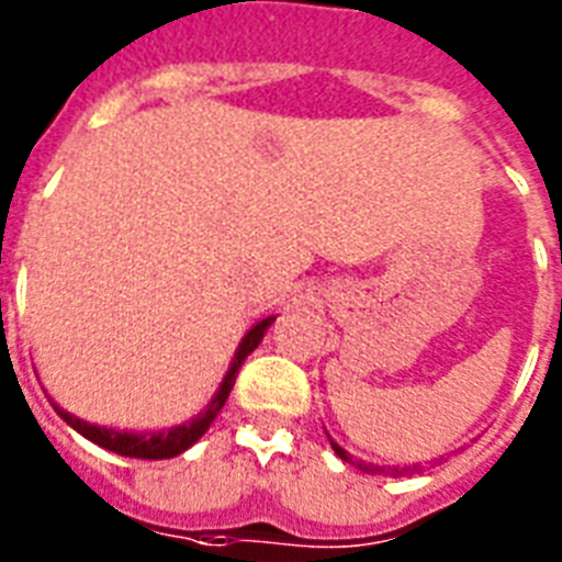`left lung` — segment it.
Wrapping results in <instances>:
<instances>
[{"label":"left lung","mask_w":562,"mask_h":562,"mask_svg":"<svg viewBox=\"0 0 562 562\" xmlns=\"http://www.w3.org/2000/svg\"><path fill=\"white\" fill-rule=\"evenodd\" d=\"M329 441H331V439H329ZM331 450H335V453L340 456L342 461H349V464H357V467H360L362 473H374V470H371V467H366V464H360V461H355V459H351V453H346V450H342L340 445H337V441H331Z\"/></svg>","instance_id":"1"}]
</instances>
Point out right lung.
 Masks as SVG:
<instances>
[{
  "instance_id": "right-lung-1",
  "label": "right lung",
  "mask_w": 562,
  "mask_h": 562,
  "mask_svg": "<svg viewBox=\"0 0 562 562\" xmlns=\"http://www.w3.org/2000/svg\"><path fill=\"white\" fill-rule=\"evenodd\" d=\"M272 321H276V315L261 317V321H258V324H252L250 331L241 337L236 355H233V360H231V369H227L225 380L220 382L216 394H213L211 402L205 405V411H200V414L193 416V419L182 422V425H173V428H168V430H146V434H140V430L103 428V425H95V422L78 419L76 414L64 411L61 405H56L53 400L49 402H53L56 414L67 422L69 428L78 430L83 439L95 441L98 448H106L117 456H128V459H173V456H180V453H186L188 448H193V445H196V441L205 436V430L211 428V422L220 416V411L225 408L227 396H231L233 382H236V374H238V369H241V362L247 360V355H250V351L258 349V342L265 340V335H267V329L272 326Z\"/></svg>"
}]
</instances>
